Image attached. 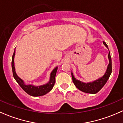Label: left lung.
<instances>
[{"mask_svg":"<svg viewBox=\"0 0 123 123\" xmlns=\"http://www.w3.org/2000/svg\"><path fill=\"white\" fill-rule=\"evenodd\" d=\"M103 43L105 45V46L108 49V46H107V43L103 41ZM108 59H109L110 63L108 64V67H107V69L106 71L105 74L101 77V78L98 79L97 81H94L92 82H90V83H84V82H81L79 80H77L74 77L73 74L71 72V75L72 78V81L74 85H75L76 87L80 90V91H82L86 93H90V94H96L97 93L103 86L107 82V80L109 78L112 72V63H111V58L110 52L108 53Z\"/></svg>","mask_w":123,"mask_h":123,"instance_id":"left-lung-1","label":"left lung"}]
</instances>
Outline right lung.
Segmentation results:
<instances>
[{
    "mask_svg": "<svg viewBox=\"0 0 123 123\" xmlns=\"http://www.w3.org/2000/svg\"><path fill=\"white\" fill-rule=\"evenodd\" d=\"M15 55V50L14 51L13 54L12 56V72H13V75L14 78L16 81V82L19 84L20 87L25 91L27 94L33 97H38V96H42V95H45L47 94L48 92H49L52 89L53 86L55 82V76H56V71H57L58 68L56 67L54 68V70L52 71L51 74V78H50V81L48 83L43 85H41V86H35L32 85H26L24 84V81L22 80H21L19 77L16 75V72H15V66H14V56Z\"/></svg>",
    "mask_w": 123,
    "mask_h": 123,
    "instance_id": "right-lung-1",
    "label": "right lung"
}]
</instances>
